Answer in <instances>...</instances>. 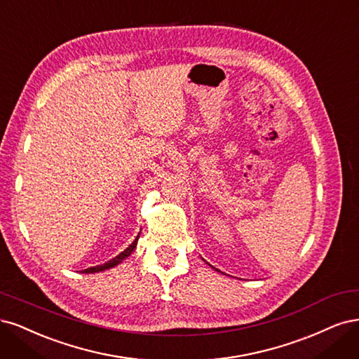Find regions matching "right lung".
Listing matches in <instances>:
<instances>
[{
  "mask_svg": "<svg viewBox=\"0 0 359 359\" xmlns=\"http://www.w3.org/2000/svg\"><path fill=\"white\" fill-rule=\"evenodd\" d=\"M138 237H140V234H138V236L135 237V240L131 243V245H130L128 248H126L123 252H121L116 258H113V259H110V261H107V262H104V264H101V265H97V267L86 269V270H83L82 273H98V271H104V270L111 269V267H116L118 264H121L125 258H128V257L131 255L133 250H134V249H135V246H137Z\"/></svg>",
  "mask_w": 359,
  "mask_h": 359,
  "instance_id": "add662e5",
  "label": "right lung"
}]
</instances>
